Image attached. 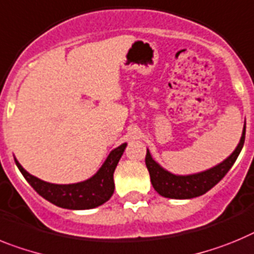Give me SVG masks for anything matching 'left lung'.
Returning a JSON list of instances; mask_svg holds the SVG:
<instances>
[{"instance_id":"left-lung-1","label":"left lung","mask_w":254,"mask_h":254,"mask_svg":"<svg viewBox=\"0 0 254 254\" xmlns=\"http://www.w3.org/2000/svg\"><path fill=\"white\" fill-rule=\"evenodd\" d=\"M244 139H246V124H244L239 144L226 160L206 171L191 174V175H175V174L169 173L152 158L151 153L147 149L145 166L149 171L151 183L154 190L162 197L173 198V199H190L194 197H199L213 188L228 174L243 148Z\"/></svg>"}]
</instances>
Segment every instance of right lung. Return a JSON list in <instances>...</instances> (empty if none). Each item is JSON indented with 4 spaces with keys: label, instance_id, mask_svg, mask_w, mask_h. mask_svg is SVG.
Instances as JSON below:
<instances>
[{
    "label": "right lung",
    "instance_id": "add662e5",
    "mask_svg": "<svg viewBox=\"0 0 254 254\" xmlns=\"http://www.w3.org/2000/svg\"><path fill=\"white\" fill-rule=\"evenodd\" d=\"M125 148L127 143L119 145L118 148L110 152L109 157L92 178L75 184H52L43 182L23 169L16 158L15 164L33 189L55 206L67 209H90L107 202L114 194V171Z\"/></svg>",
    "mask_w": 254,
    "mask_h": 254
}]
</instances>
